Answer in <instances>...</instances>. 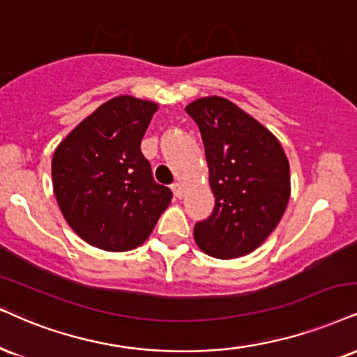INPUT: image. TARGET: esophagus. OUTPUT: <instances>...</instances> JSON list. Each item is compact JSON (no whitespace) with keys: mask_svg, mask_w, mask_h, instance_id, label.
<instances>
[{"mask_svg":"<svg viewBox=\"0 0 357 357\" xmlns=\"http://www.w3.org/2000/svg\"><path fill=\"white\" fill-rule=\"evenodd\" d=\"M172 192H174V195L177 197V199H182V197H183V187H182V183L175 182L174 185H172Z\"/></svg>","mask_w":357,"mask_h":357,"instance_id":"34e87169","label":"esophagus"}]
</instances>
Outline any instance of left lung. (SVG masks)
Returning a JSON list of instances; mask_svg holds the SVG:
<instances>
[{
	"instance_id": "8db88e82",
	"label": "left lung",
	"mask_w": 357,
	"mask_h": 357,
	"mask_svg": "<svg viewBox=\"0 0 357 357\" xmlns=\"http://www.w3.org/2000/svg\"><path fill=\"white\" fill-rule=\"evenodd\" d=\"M185 112L199 126L215 197L193 228L197 245L220 259L245 257L275 230L289 200V164L278 139L238 105L204 98Z\"/></svg>"
}]
</instances>
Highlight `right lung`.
<instances>
[{
  "mask_svg": "<svg viewBox=\"0 0 357 357\" xmlns=\"http://www.w3.org/2000/svg\"><path fill=\"white\" fill-rule=\"evenodd\" d=\"M157 104L119 96L79 124L52 155V185L69 227L92 246L142 245L172 192L152 177L140 142Z\"/></svg>",
  "mask_w": 357,
  "mask_h": 357,
  "instance_id": "obj_1",
  "label": "right lung"
}]
</instances>
